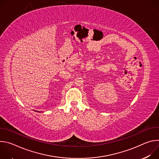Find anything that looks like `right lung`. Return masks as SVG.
<instances>
[{"label":"right lung","mask_w":159,"mask_h":159,"mask_svg":"<svg viewBox=\"0 0 159 159\" xmlns=\"http://www.w3.org/2000/svg\"><path fill=\"white\" fill-rule=\"evenodd\" d=\"M37 112H38V111H37Z\"/></svg>","instance_id":"add662e5"}]
</instances>
